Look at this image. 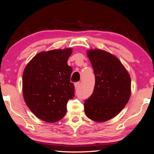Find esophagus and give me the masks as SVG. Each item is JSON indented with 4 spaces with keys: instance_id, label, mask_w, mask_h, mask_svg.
Wrapping results in <instances>:
<instances>
[{
    "instance_id": "34e87169",
    "label": "esophagus",
    "mask_w": 154,
    "mask_h": 154,
    "mask_svg": "<svg viewBox=\"0 0 154 154\" xmlns=\"http://www.w3.org/2000/svg\"><path fill=\"white\" fill-rule=\"evenodd\" d=\"M79 85H80V82H76V83H75V88H78V87L79 86Z\"/></svg>"
}]
</instances>
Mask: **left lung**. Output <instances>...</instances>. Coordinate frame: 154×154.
<instances>
[{
    "label": "left lung",
    "mask_w": 154,
    "mask_h": 154,
    "mask_svg": "<svg viewBox=\"0 0 154 154\" xmlns=\"http://www.w3.org/2000/svg\"><path fill=\"white\" fill-rule=\"evenodd\" d=\"M93 66L95 84L91 97L85 100L86 116L105 122L124 109L131 95V78L120 61L109 52L95 49L87 51Z\"/></svg>",
    "instance_id": "1"
}]
</instances>
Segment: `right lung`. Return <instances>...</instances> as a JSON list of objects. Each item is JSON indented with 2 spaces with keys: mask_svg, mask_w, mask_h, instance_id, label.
<instances>
[{
  "mask_svg": "<svg viewBox=\"0 0 154 154\" xmlns=\"http://www.w3.org/2000/svg\"><path fill=\"white\" fill-rule=\"evenodd\" d=\"M72 49L41 52L27 63L23 74V94L30 111L47 122L62 119L68 101L75 97L70 82L72 68L67 61Z\"/></svg>",
  "mask_w": 154,
  "mask_h": 154,
  "instance_id": "add662e5",
  "label": "right lung"
}]
</instances>
